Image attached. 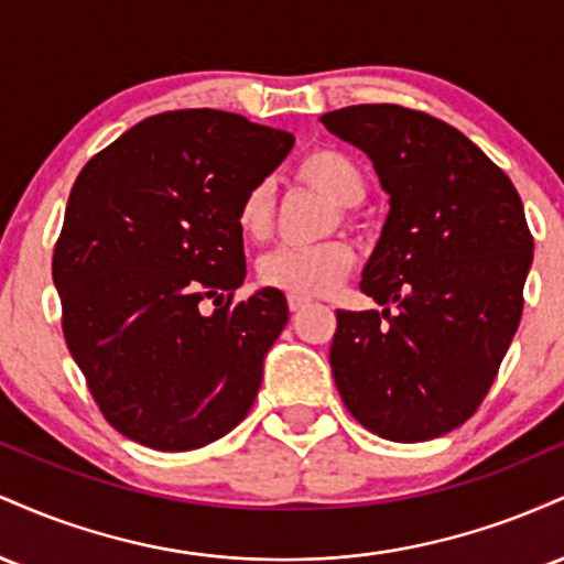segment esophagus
Masks as SVG:
<instances>
[{
  "label": "esophagus",
  "instance_id": "esophagus-1",
  "mask_svg": "<svg viewBox=\"0 0 564 564\" xmlns=\"http://www.w3.org/2000/svg\"><path fill=\"white\" fill-rule=\"evenodd\" d=\"M310 304V296H296V294H289V310L291 313H300Z\"/></svg>",
  "mask_w": 564,
  "mask_h": 564
}]
</instances>
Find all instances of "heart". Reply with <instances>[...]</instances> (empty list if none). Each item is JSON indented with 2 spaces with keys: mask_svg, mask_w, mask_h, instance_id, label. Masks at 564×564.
<instances>
[{
  "mask_svg": "<svg viewBox=\"0 0 564 564\" xmlns=\"http://www.w3.org/2000/svg\"><path fill=\"white\" fill-rule=\"evenodd\" d=\"M302 183L318 187L336 206H341V219L352 223L349 206L366 198L368 183L360 164L339 148H315L296 166ZM236 225L246 241L262 243L273 232V191L268 183H254L243 191L236 206ZM358 262V251L345 238H332L315 246H281L262 257L260 281L296 296L328 294L349 275Z\"/></svg>",
  "mask_w": 564,
  "mask_h": 564,
  "instance_id": "b5f03b06",
  "label": "heart"
}]
</instances>
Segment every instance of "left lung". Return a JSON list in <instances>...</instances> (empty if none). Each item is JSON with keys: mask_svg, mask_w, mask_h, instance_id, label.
Wrapping results in <instances>:
<instances>
[{"mask_svg": "<svg viewBox=\"0 0 564 564\" xmlns=\"http://www.w3.org/2000/svg\"><path fill=\"white\" fill-rule=\"evenodd\" d=\"M373 161L390 217L360 291L390 310H336L332 371L373 435L422 443L462 426L494 384L533 262L517 187L435 116L371 102L323 113Z\"/></svg>", "mask_w": 564, "mask_h": 564, "instance_id": "left-lung-1", "label": "left lung"}]
</instances>
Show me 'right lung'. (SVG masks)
Masks as SVG:
<instances>
[{"label": "right lung", "mask_w": 564, "mask_h": 564, "mask_svg": "<svg viewBox=\"0 0 564 564\" xmlns=\"http://www.w3.org/2000/svg\"><path fill=\"white\" fill-rule=\"evenodd\" d=\"M291 145L238 113L166 111L70 187L53 251L63 336L106 422L134 443L204 448L254 403L289 307L278 289L232 300L246 275L236 206Z\"/></svg>", "instance_id": "add662e5"}]
</instances>
